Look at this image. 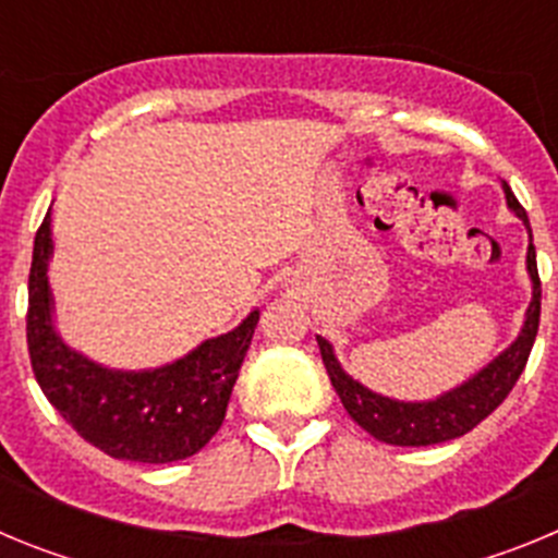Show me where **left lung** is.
Wrapping results in <instances>:
<instances>
[{
	"label": "left lung",
	"instance_id": "1",
	"mask_svg": "<svg viewBox=\"0 0 558 558\" xmlns=\"http://www.w3.org/2000/svg\"><path fill=\"white\" fill-rule=\"evenodd\" d=\"M502 192H506V204L514 211L522 226L529 229V256H525V268L531 276V304L525 310V322H522L520 335L511 340L509 347L502 349L495 360H489L481 372L472 374L470 379H463L461 386L450 388V391L438 393L433 399H422V402H405V399L383 397V393L372 391L368 386L349 377L340 366V360L335 357V349L327 338L315 335L318 349H322V360L327 366L332 388L338 391L340 402L347 408L349 416L357 422L366 433L374 438L386 441V445L397 447H430L450 441V438L470 433L472 427L481 425L483 418L489 416L502 399L509 397L514 383L520 379L522 368L529 363L531 347H534L536 329H539V274H536V248L534 234H531V223L520 201L514 198L511 186L502 181Z\"/></svg>",
	"mask_w": 558,
	"mask_h": 558
}]
</instances>
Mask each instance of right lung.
Instances as JSON below:
<instances>
[{
	"instance_id": "obj_1",
	"label": "right lung",
	"mask_w": 558,
	"mask_h": 558,
	"mask_svg": "<svg viewBox=\"0 0 558 558\" xmlns=\"http://www.w3.org/2000/svg\"><path fill=\"white\" fill-rule=\"evenodd\" d=\"M49 223L47 215L33 245L27 307L29 363L44 397L88 445L111 458L170 463L195 456L223 425L259 310L165 366H102L69 347L56 327L47 276L56 248Z\"/></svg>"
}]
</instances>
